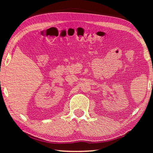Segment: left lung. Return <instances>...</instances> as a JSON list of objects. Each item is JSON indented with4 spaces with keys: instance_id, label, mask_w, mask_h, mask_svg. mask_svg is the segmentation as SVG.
Segmentation results:
<instances>
[{
    "instance_id": "obj_1",
    "label": "left lung",
    "mask_w": 153,
    "mask_h": 153,
    "mask_svg": "<svg viewBox=\"0 0 153 153\" xmlns=\"http://www.w3.org/2000/svg\"><path fill=\"white\" fill-rule=\"evenodd\" d=\"M152 85H153V82H152Z\"/></svg>"
}]
</instances>
